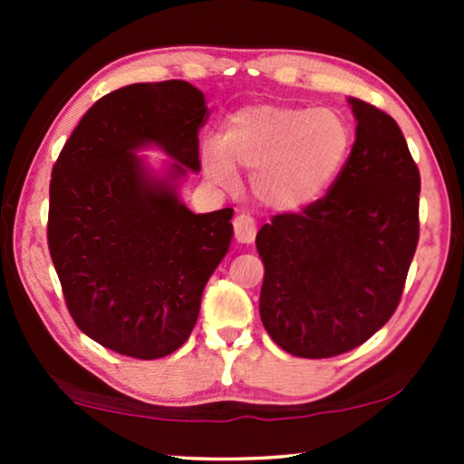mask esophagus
Segmentation results:
<instances>
[{"instance_id":"esophagus-1","label":"esophagus","mask_w":464,"mask_h":464,"mask_svg":"<svg viewBox=\"0 0 464 464\" xmlns=\"http://www.w3.org/2000/svg\"><path fill=\"white\" fill-rule=\"evenodd\" d=\"M256 232H257V226H256V219H253L251 215L240 213L234 218V238H237L238 243H245V245L253 243Z\"/></svg>"}]
</instances>
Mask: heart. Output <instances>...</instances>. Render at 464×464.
<instances>
[{"instance_id":"1","label":"heart","mask_w":464,"mask_h":464,"mask_svg":"<svg viewBox=\"0 0 464 464\" xmlns=\"http://www.w3.org/2000/svg\"><path fill=\"white\" fill-rule=\"evenodd\" d=\"M351 148V122L340 111L257 105L234 113L221 139H207L200 160L213 183L230 186L238 167L251 173V192L262 205L295 211L332 188Z\"/></svg>"}]
</instances>
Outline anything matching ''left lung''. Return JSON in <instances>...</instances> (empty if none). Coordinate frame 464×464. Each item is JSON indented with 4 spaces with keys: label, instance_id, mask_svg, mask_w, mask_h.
<instances>
[{
    "label": "left lung",
    "instance_id": "obj_1",
    "mask_svg": "<svg viewBox=\"0 0 464 464\" xmlns=\"http://www.w3.org/2000/svg\"><path fill=\"white\" fill-rule=\"evenodd\" d=\"M357 139L338 179L300 213L264 224L259 316L295 357L327 359L370 340L401 300L418 245L420 173L389 113L348 99Z\"/></svg>",
    "mask_w": 464,
    "mask_h": 464
}]
</instances>
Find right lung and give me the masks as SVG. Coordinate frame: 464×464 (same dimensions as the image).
<instances>
[{
    "instance_id": "add662e5",
    "label": "right lung",
    "mask_w": 464,
    "mask_h": 464,
    "mask_svg": "<svg viewBox=\"0 0 464 464\" xmlns=\"http://www.w3.org/2000/svg\"><path fill=\"white\" fill-rule=\"evenodd\" d=\"M207 116L205 94L189 82L118 88L84 113L53 167L50 257L75 325L113 353H175L230 249L232 208L196 215L175 186L200 170ZM145 144L176 160L167 178L134 154Z\"/></svg>"
}]
</instances>
